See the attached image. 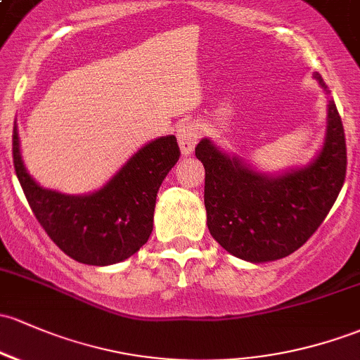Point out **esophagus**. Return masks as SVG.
<instances>
[{"label": "esophagus", "mask_w": 360, "mask_h": 360, "mask_svg": "<svg viewBox=\"0 0 360 360\" xmlns=\"http://www.w3.org/2000/svg\"><path fill=\"white\" fill-rule=\"evenodd\" d=\"M200 135V125L195 122H187V123H181L176 130V137H179V144L181 149V154H191L192 149L195 148V144L199 142Z\"/></svg>", "instance_id": "1"}]
</instances>
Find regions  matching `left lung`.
Instances as JSON below:
<instances>
[{
  "label": "left lung",
  "mask_w": 360,
  "mask_h": 360,
  "mask_svg": "<svg viewBox=\"0 0 360 360\" xmlns=\"http://www.w3.org/2000/svg\"><path fill=\"white\" fill-rule=\"evenodd\" d=\"M321 87L326 89L319 73ZM204 165V206L212 238L250 262L287 257L314 235L343 187L347 144L335 101L328 104L326 142L314 163L281 176L252 172L207 139L197 144Z\"/></svg>",
  "instance_id": "obj_1"
}]
</instances>
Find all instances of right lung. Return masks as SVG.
<instances>
[{"label": "right lung", "instance_id": "right-lung-1", "mask_svg": "<svg viewBox=\"0 0 360 360\" xmlns=\"http://www.w3.org/2000/svg\"><path fill=\"white\" fill-rule=\"evenodd\" d=\"M11 150L37 221L67 256L91 266L125 261L148 242L160 185L180 158L175 135L160 137L135 153L101 191L77 197L46 191L30 179L18 150L17 127Z\"/></svg>", "mask_w": 360, "mask_h": 360}]
</instances>
